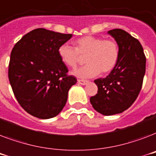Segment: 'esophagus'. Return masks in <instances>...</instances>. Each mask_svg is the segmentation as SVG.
Returning a JSON list of instances; mask_svg holds the SVG:
<instances>
[{"label":"esophagus","mask_w":156,"mask_h":156,"mask_svg":"<svg viewBox=\"0 0 156 156\" xmlns=\"http://www.w3.org/2000/svg\"><path fill=\"white\" fill-rule=\"evenodd\" d=\"M78 84H80V85H87L88 83V81H86V80H78Z\"/></svg>","instance_id":"34e87169"}]
</instances>
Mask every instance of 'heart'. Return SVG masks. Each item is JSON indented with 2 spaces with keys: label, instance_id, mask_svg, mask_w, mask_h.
Returning a JSON list of instances; mask_svg holds the SVG:
<instances>
[{
  "label": "heart",
  "instance_id": "1",
  "mask_svg": "<svg viewBox=\"0 0 156 156\" xmlns=\"http://www.w3.org/2000/svg\"><path fill=\"white\" fill-rule=\"evenodd\" d=\"M74 45L75 48L68 44H61L58 55L62 62L71 68L78 65L80 55H87V65L72 71V74L78 78H95L100 72L112 71L117 64L120 49L115 40L88 35L76 40Z\"/></svg>",
  "mask_w": 156,
  "mask_h": 156
}]
</instances>
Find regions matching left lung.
Instances as JSON below:
<instances>
[{
	"mask_svg": "<svg viewBox=\"0 0 156 156\" xmlns=\"http://www.w3.org/2000/svg\"><path fill=\"white\" fill-rule=\"evenodd\" d=\"M108 34L119 46L118 61L106 78L94 81L98 93L90 102L95 111L112 116L128 109L138 97L145 75L146 56L140 42L128 32L113 29Z\"/></svg>",
	"mask_w": 156,
	"mask_h": 156,
	"instance_id": "left-lung-1",
	"label": "left lung"
}]
</instances>
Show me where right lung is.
Returning <instances> with one entry per match:
<instances>
[{
    "label": "right lung",
    "instance_id": "add662e5",
    "mask_svg": "<svg viewBox=\"0 0 156 156\" xmlns=\"http://www.w3.org/2000/svg\"><path fill=\"white\" fill-rule=\"evenodd\" d=\"M72 36L37 28L23 36L11 52L9 80L13 94L23 108L37 118L57 116L77 83L66 74L68 69L58 55L59 47Z\"/></svg>",
    "mask_w": 156,
    "mask_h": 156
}]
</instances>
